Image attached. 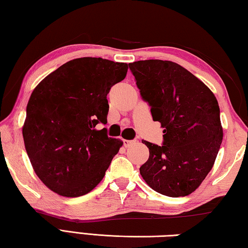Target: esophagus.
<instances>
[{"label":"esophagus","mask_w":248,"mask_h":248,"mask_svg":"<svg viewBox=\"0 0 248 248\" xmlns=\"http://www.w3.org/2000/svg\"><path fill=\"white\" fill-rule=\"evenodd\" d=\"M132 143H134V140H124V144L125 148H128V146H130Z\"/></svg>","instance_id":"1"}]
</instances>
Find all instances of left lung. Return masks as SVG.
Returning a JSON list of instances; mask_svg holds the SVG:
<instances>
[{
    "label": "left lung",
    "mask_w": 248,
    "mask_h": 248,
    "mask_svg": "<svg viewBox=\"0 0 248 248\" xmlns=\"http://www.w3.org/2000/svg\"><path fill=\"white\" fill-rule=\"evenodd\" d=\"M140 94L161 123L163 145L142 141L150 156L140 174L153 190L169 197L194 192L215 164L223 138L220 108L203 82L175 62L129 63Z\"/></svg>",
    "instance_id": "left-lung-1"
}]
</instances>
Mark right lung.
<instances>
[{
  "instance_id": "right-lung-1",
  "label": "right lung",
  "mask_w": 248,
  "mask_h": 248,
  "mask_svg": "<svg viewBox=\"0 0 248 248\" xmlns=\"http://www.w3.org/2000/svg\"><path fill=\"white\" fill-rule=\"evenodd\" d=\"M128 64L78 58L47 75L32 91L23 125L32 169L50 190L86 195L104 178L124 142L108 138L107 94L125 78Z\"/></svg>"
}]
</instances>
